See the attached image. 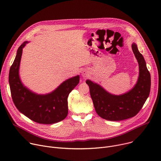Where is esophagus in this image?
<instances>
[{
	"label": "esophagus",
	"mask_w": 161,
	"mask_h": 161,
	"mask_svg": "<svg viewBox=\"0 0 161 161\" xmlns=\"http://www.w3.org/2000/svg\"><path fill=\"white\" fill-rule=\"evenodd\" d=\"M82 75H83V77H86L87 76V74H86V72H83L82 73Z\"/></svg>",
	"instance_id": "1"
}]
</instances>
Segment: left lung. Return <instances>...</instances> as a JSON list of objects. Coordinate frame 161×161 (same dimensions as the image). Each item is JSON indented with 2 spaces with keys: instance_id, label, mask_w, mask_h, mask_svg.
Segmentation results:
<instances>
[{
  "instance_id": "left-lung-1",
  "label": "left lung",
  "mask_w": 161,
  "mask_h": 161,
  "mask_svg": "<svg viewBox=\"0 0 161 161\" xmlns=\"http://www.w3.org/2000/svg\"><path fill=\"white\" fill-rule=\"evenodd\" d=\"M131 48L139 64V73L136 84L128 92L121 95L112 94L100 85L90 80L86 81L96 112L103 119L121 121L132 118L138 114L149 96L150 74L135 43H132Z\"/></svg>"
}]
</instances>
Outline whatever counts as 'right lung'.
Returning <instances> with one entry per match:
<instances>
[{
	"label": "right lung",
	"mask_w": 161,
	"mask_h": 161,
	"mask_svg": "<svg viewBox=\"0 0 161 161\" xmlns=\"http://www.w3.org/2000/svg\"><path fill=\"white\" fill-rule=\"evenodd\" d=\"M27 43L24 42L19 47L9 70V83L13 103L20 112L38 123L50 125L61 121L68 114V96L79 83L80 76L64 81L50 93L32 92L24 85L19 76L22 49Z\"/></svg>",
	"instance_id": "add662e5"
}]
</instances>
